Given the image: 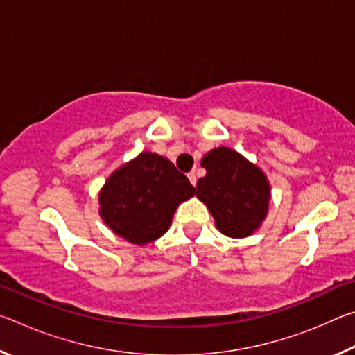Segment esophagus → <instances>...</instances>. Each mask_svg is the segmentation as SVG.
Returning a JSON list of instances; mask_svg holds the SVG:
<instances>
[{"instance_id": "34e87169", "label": "esophagus", "mask_w": 355, "mask_h": 355, "mask_svg": "<svg viewBox=\"0 0 355 355\" xmlns=\"http://www.w3.org/2000/svg\"><path fill=\"white\" fill-rule=\"evenodd\" d=\"M188 178H189L191 184H192V186H196V183H197V177H196V172H194V171L188 173Z\"/></svg>"}]
</instances>
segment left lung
<instances>
[{"label": "left lung", "mask_w": 355, "mask_h": 355, "mask_svg": "<svg viewBox=\"0 0 355 355\" xmlns=\"http://www.w3.org/2000/svg\"><path fill=\"white\" fill-rule=\"evenodd\" d=\"M207 175L197 182V197L213 214L216 227L230 238H245L268 214L271 186L261 169L243 155L219 147L202 158Z\"/></svg>", "instance_id": "8db88e82"}]
</instances>
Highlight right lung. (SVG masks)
I'll return each mask as SVG.
<instances>
[{"instance_id":"right-lung-1","label":"right lung","mask_w":355,"mask_h":355,"mask_svg":"<svg viewBox=\"0 0 355 355\" xmlns=\"http://www.w3.org/2000/svg\"><path fill=\"white\" fill-rule=\"evenodd\" d=\"M196 188L169 159L142 152L111 173L100 191V216L105 224L133 244L152 243L169 230L180 203Z\"/></svg>"}]
</instances>
